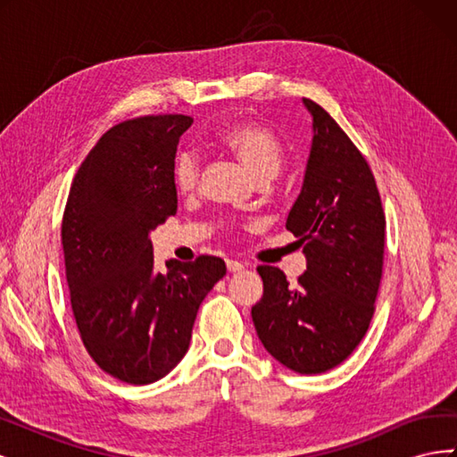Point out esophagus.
<instances>
[{"label":"esophagus","instance_id":"esophagus-1","mask_svg":"<svg viewBox=\"0 0 457 457\" xmlns=\"http://www.w3.org/2000/svg\"><path fill=\"white\" fill-rule=\"evenodd\" d=\"M245 265L242 261H237V259H227V269L228 272H240Z\"/></svg>","mask_w":457,"mask_h":457}]
</instances>
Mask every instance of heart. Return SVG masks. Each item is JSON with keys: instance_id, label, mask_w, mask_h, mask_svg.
Segmentation results:
<instances>
[{"instance_id": "heart-1", "label": "heart", "mask_w": 457, "mask_h": 457, "mask_svg": "<svg viewBox=\"0 0 457 457\" xmlns=\"http://www.w3.org/2000/svg\"><path fill=\"white\" fill-rule=\"evenodd\" d=\"M219 145L237 156L259 181H269L284 165V146L270 129L255 123H237L219 137ZM200 160L192 150L179 152L173 163V183L188 195L196 188Z\"/></svg>"}]
</instances>
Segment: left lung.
<instances>
[{
    "label": "left lung",
    "instance_id": "8db88e82",
    "mask_svg": "<svg viewBox=\"0 0 457 457\" xmlns=\"http://www.w3.org/2000/svg\"><path fill=\"white\" fill-rule=\"evenodd\" d=\"M303 103L314 135L286 228L299 238L307 270L292 286L278 267H257L262 297L252 318L276 361L297 373H322L358 347L376 312L385 213L362 152L320 104Z\"/></svg>",
    "mask_w": 457,
    "mask_h": 457
}]
</instances>
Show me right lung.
Here are the masks:
<instances>
[{
    "instance_id": "1",
    "label": "right lung",
    "mask_w": 457,
    "mask_h": 457,
    "mask_svg": "<svg viewBox=\"0 0 457 457\" xmlns=\"http://www.w3.org/2000/svg\"><path fill=\"white\" fill-rule=\"evenodd\" d=\"M190 116H141L110 128L74 177L61 244L72 314L89 356L123 383H154L185 356L220 257L154 272L148 232L177 213L175 152Z\"/></svg>"
}]
</instances>
